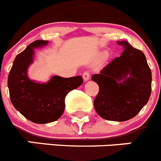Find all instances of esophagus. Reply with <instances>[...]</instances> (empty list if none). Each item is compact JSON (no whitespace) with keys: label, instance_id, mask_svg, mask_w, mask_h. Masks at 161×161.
I'll return each instance as SVG.
<instances>
[{"label":"esophagus","instance_id":"esophagus-1","mask_svg":"<svg viewBox=\"0 0 161 161\" xmlns=\"http://www.w3.org/2000/svg\"><path fill=\"white\" fill-rule=\"evenodd\" d=\"M83 79L85 81H88V80L90 79V73L88 71L84 72L83 73Z\"/></svg>","mask_w":161,"mask_h":161}]
</instances>
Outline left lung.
<instances>
[{"instance_id": "8db88e82", "label": "left lung", "mask_w": 161, "mask_h": 161, "mask_svg": "<svg viewBox=\"0 0 161 161\" xmlns=\"http://www.w3.org/2000/svg\"><path fill=\"white\" fill-rule=\"evenodd\" d=\"M120 57L113 59L92 80L99 87L94 108L103 119L123 122L137 115L148 103L152 91V73L143 52L126 41Z\"/></svg>"}]
</instances>
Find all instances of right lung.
Returning a JSON list of instances; mask_svg holds the SVG:
<instances>
[{
	"label": "right lung",
	"mask_w": 161,
	"mask_h": 161,
	"mask_svg": "<svg viewBox=\"0 0 161 161\" xmlns=\"http://www.w3.org/2000/svg\"><path fill=\"white\" fill-rule=\"evenodd\" d=\"M48 42L36 40L27 46L16 57L8 78L10 99L14 108L26 119L39 124L58 120L65 110L66 95L83 83L81 76H53L48 82L41 84L29 79L27 69L33 62L34 49Z\"/></svg>",
	"instance_id": "1"
}]
</instances>
